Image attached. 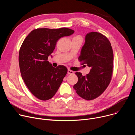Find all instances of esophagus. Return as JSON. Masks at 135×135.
I'll return each instance as SVG.
<instances>
[{"mask_svg": "<svg viewBox=\"0 0 135 135\" xmlns=\"http://www.w3.org/2000/svg\"><path fill=\"white\" fill-rule=\"evenodd\" d=\"M68 74H74V71L71 70H70V69H68Z\"/></svg>", "mask_w": 135, "mask_h": 135, "instance_id": "obj_1", "label": "esophagus"}]
</instances>
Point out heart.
<instances>
[{
  "label": "heart",
  "instance_id": "obj_1",
  "mask_svg": "<svg viewBox=\"0 0 135 135\" xmlns=\"http://www.w3.org/2000/svg\"><path fill=\"white\" fill-rule=\"evenodd\" d=\"M74 38H79V39H81L82 40V37L80 35H77V36H75L74 37Z\"/></svg>",
  "mask_w": 135,
  "mask_h": 135
}]
</instances>
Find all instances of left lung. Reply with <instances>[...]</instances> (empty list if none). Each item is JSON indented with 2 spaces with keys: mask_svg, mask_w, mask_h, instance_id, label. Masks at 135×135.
I'll use <instances>...</instances> for the list:
<instances>
[{
  "mask_svg": "<svg viewBox=\"0 0 135 135\" xmlns=\"http://www.w3.org/2000/svg\"><path fill=\"white\" fill-rule=\"evenodd\" d=\"M78 59L91 69L86 76H82L80 72L75 73L78 81L73 88L83 99H94L105 91L112 79L114 57L109 41L99 32L88 33Z\"/></svg>",
  "mask_w": 135,
  "mask_h": 135,
  "instance_id": "1",
  "label": "left lung"
}]
</instances>
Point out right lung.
<instances>
[{
  "label": "right lung",
  "mask_w": 135,
  "mask_h": 135,
  "mask_svg": "<svg viewBox=\"0 0 135 135\" xmlns=\"http://www.w3.org/2000/svg\"><path fill=\"white\" fill-rule=\"evenodd\" d=\"M74 32L67 28H37L23 42L18 54L20 72L26 86L37 98L47 100L59 89L67 69L63 65L53 67L47 61L48 56L60 38Z\"/></svg>",
  "instance_id": "obj_1"
}]
</instances>
